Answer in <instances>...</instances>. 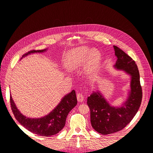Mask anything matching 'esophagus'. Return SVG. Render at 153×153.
Masks as SVG:
<instances>
[{"instance_id": "obj_1", "label": "esophagus", "mask_w": 153, "mask_h": 153, "mask_svg": "<svg viewBox=\"0 0 153 153\" xmlns=\"http://www.w3.org/2000/svg\"><path fill=\"white\" fill-rule=\"evenodd\" d=\"M77 100L78 102H82L84 100V96L83 95V94L81 93H78L77 94Z\"/></svg>"}]
</instances>
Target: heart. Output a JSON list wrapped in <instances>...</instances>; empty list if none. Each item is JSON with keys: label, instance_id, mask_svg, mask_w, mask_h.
<instances>
[{"label": "heart", "instance_id": "b5f03b06", "mask_svg": "<svg viewBox=\"0 0 153 153\" xmlns=\"http://www.w3.org/2000/svg\"><path fill=\"white\" fill-rule=\"evenodd\" d=\"M102 63V55L97 48L83 46L68 51L65 56L64 65L69 70L85 67L88 78L94 77L99 72Z\"/></svg>", "mask_w": 153, "mask_h": 153}]
</instances>
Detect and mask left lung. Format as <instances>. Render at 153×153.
<instances>
[{"mask_svg": "<svg viewBox=\"0 0 153 153\" xmlns=\"http://www.w3.org/2000/svg\"><path fill=\"white\" fill-rule=\"evenodd\" d=\"M116 61L113 67L130 76V88L126 100L120 106H112L97 89L88 98L91 126L97 132L107 135L124 128L137 113L142 99L140 74L132 59L116 46H113Z\"/></svg>", "mask_w": 153, "mask_h": 153, "instance_id": "left-lung-1", "label": "left lung"}]
</instances>
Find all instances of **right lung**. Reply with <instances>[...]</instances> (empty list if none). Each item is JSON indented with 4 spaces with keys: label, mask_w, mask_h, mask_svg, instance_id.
<instances>
[{
    "label": "right lung",
    "mask_w": 153,
    "mask_h": 153,
    "mask_svg": "<svg viewBox=\"0 0 153 153\" xmlns=\"http://www.w3.org/2000/svg\"><path fill=\"white\" fill-rule=\"evenodd\" d=\"M48 48L41 50H32L23 55L22 59L33 53L46 52ZM10 104L16 120L30 132L40 136L50 137L57 134L64 128L68 113L77 104L76 93L72 90L65 95L57 106L48 114L38 118L29 117L22 114L18 109L10 94Z\"/></svg>",
    "instance_id": "obj_1"
}]
</instances>
